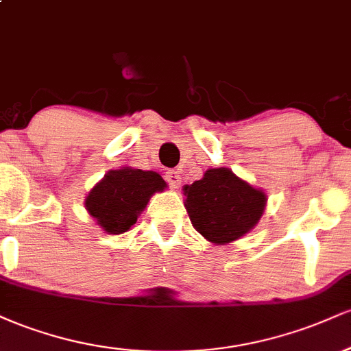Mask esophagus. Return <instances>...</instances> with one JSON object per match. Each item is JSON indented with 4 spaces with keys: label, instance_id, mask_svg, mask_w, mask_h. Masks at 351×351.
<instances>
[{
    "label": "esophagus",
    "instance_id": "obj_1",
    "mask_svg": "<svg viewBox=\"0 0 351 351\" xmlns=\"http://www.w3.org/2000/svg\"><path fill=\"white\" fill-rule=\"evenodd\" d=\"M165 180L168 181V184H170L171 188H180L181 184V175L176 170H170L167 171V175H165Z\"/></svg>",
    "mask_w": 351,
    "mask_h": 351
}]
</instances>
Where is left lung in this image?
Returning a JSON list of instances; mask_svg holds the SVG:
<instances>
[{
  "instance_id": "8db88e82",
  "label": "left lung",
  "mask_w": 351,
  "mask_h": 351,
  "mask_svg": "<svg viewBox=\"0 0 351 351\" xmlns=\"http://www.w3.org/2000/svg\"><path fill=\"white\" fill-rule=\"evenodd\" d=\"M191 224L209 243L228 244L259 223L267 196L229 168H211L183 188Z\"/></svg>"
}]
</instances>
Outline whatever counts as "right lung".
Masks as SVG:
<instances>
[{"label":"right lung","mask_w":351,"mask_h":351,"mask_svg":"<svg viewBox=\"0 0 351 351\" xmlns=\"http://www.w3.org/2000/svg\"><path fill=\"white\" fill-rule=\"evenodd\" d=\"M165 188L158 173L122 167L108 171L90 189L86 209L108 234H122L136 223L152 195Z\"/></svg>","instance_id":"add662e5"}]
</instances>
